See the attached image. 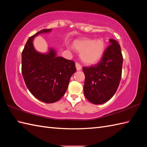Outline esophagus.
<instances>
[{
  "label": "esophagus",
  "instance_id": "esophagus-1",
  "mask_svg": "<svg viewBox=\"0 0 147 147\" xmlns=\"http://www.w3.org/2000/svg\"><path fill=\"white\" fill-rule=\"evenodd\" d=\"M76 69L78 71H80V70L82 69V66L80 63H78V62H76Z\"/></svg>",
  "mask_w": 147,
  "mask_h": 147
}]
</instances>
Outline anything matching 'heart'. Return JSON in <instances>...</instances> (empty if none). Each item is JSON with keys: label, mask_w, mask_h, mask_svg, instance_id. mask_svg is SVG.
<instances>
[{"label": "heart", "mask_w": 147, "mask_h": 147, "mask_svg": "<svg viewBox=\"0 0 147 147\" xmlns=\"http://www.w3.org/2000/svg\"><path fill=\"white\" fill-rule=\"evenodd\" d=\"M73 47L80 52V58L85 63H96L102 57L105 51V43L102 40L83 39L76 40Z\"/></svg>", "instance_id": "heart-1"}]
</instances>
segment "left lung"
I'll list each match as a JSON object with an SVG mask.
<instances>
[{"label": "left lung", "instance_id": "left-lung-1", "mask_svg": "<svg viewBox=\"0 0 147 147\" xmlns=\"http://www.w3.org/2000/svg\"><path fill=\"white\" fill-rule=\"evenodd\" d=\"M100 61L91 66H84L85 75L84 95L92 104H102L109 100L117 91L122 75L123 57L121 46L110 39Z\"/></svg>", "mask_w": 147, "mask_h": 147}]
</instances>
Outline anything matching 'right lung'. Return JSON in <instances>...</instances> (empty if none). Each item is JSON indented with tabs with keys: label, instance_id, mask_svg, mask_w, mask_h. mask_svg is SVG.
<instances>
[{
	"label": "right lung",
	"instance_id": "1",
	"mask_svg": "<svg viewBox=\"0 0 147 147\" xmlns=\"http://www.w3.org/2000/svg\"><path fill=\"white\" fill-rule=\"evenodd\" d=\"M51 30L43 29L30 36L21 55V71L28 89L35 98L47 104L62 98L76 71L75 62L56 56L54 49H49V53L43 54L34 49V38Z\"/></svg>",
	"mask_w": 147,
	"mask_h": 147
}]
</instances>
